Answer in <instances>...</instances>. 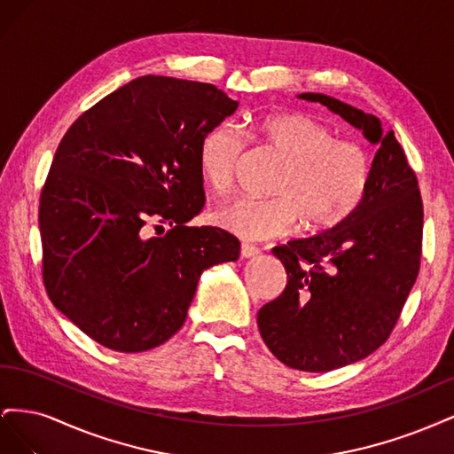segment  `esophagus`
<instances>
[{"label":"esophagus","mask_w":454,"mask_h":454,"mask_svg":"<svg viewBox=\"0 0 454 454\" xmlns=\"http://www.w3.org/2000/svg\"><path fill=\"white\" fill-rule=\"evenodd\" d=\"M257 254H259V250L255 248V246H252V244H242V246H240V255H242L244 259L255 257Z\"/></svg>","instance_id":"34e87169"}]
</instances>
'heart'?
<instances>
[{
  "label": "heart",
  "mask_w": 454,
  "mask_h": 454,
  "mask_svg": "<svg viewBox=\"0 0 454 454\" xmlns=\"http://www.w3.org/2000/svg\"><path fill=\"white\" fill-rule=\"evenodd\" d=\"M254 138L286 160L274 199L239 197L214 212V223L242 240L286 235L299 219L309 232L342 225L360 208L369 187L371 159L364 144L335 138L324 121L307 114H277L261 119ZM246 138L219 122L204 132L197 151L204 185L223 195L235 182Z\"/></svg>",
  "instance_id": "heart-1"
}]
</instances>
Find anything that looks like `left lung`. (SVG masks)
Wrapping results in <instances>:
<instances>
[{"label": "left lung", "instance_id": "obj_1", "mask_svg": "<svg viewBox=\"0 0 454 454\" xmlns=\"http://www.w3.org/2000/svg\"><path fill=\"white\" fill-rule=\"evenodd\" d=\"M379 145L360 208L345 223L272 248L286 290L257 312L269 350L287 367L324 373L364 360L392 333L413 287L422 252V199L394 130L320 92L299 94Z\"/></svg>", "mask_w": 454, "mask_h": 454}]
</instances>
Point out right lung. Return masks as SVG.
<instances>
[{
    "mask_svg": "<svg viewBox=\"0 0 454 454\" xmlns=\"http://www.w3.org/2000/svg\"><path fill=\"white\" fill-rule=\"evenodd\" d=\"M237 107L210 83L144 75L64 134L39 199L43 282L102 347L162 345L184 325L202 270L239 259L227 231L187 225L204 206L200 138ZM153 223L173 229L147 238Z\"/></svg>",
    "mask_w": 454,
    "mask_h": 454,
    "instance_id": "1",
    "label": "right lung"
}]
</instances>
